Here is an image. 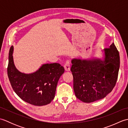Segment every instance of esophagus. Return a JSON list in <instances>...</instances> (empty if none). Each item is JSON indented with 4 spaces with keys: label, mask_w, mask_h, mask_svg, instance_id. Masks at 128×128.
<instances>
[{
    "label": "esophagus",
    "mask_w": 128,
    "mask_h": 128,
    "mask_svg": "<svg viewBox=\"0 0 128 128\" xmlns=\"http://www.w3.org/2000/svg\"><path fill=\"white\" fill-rule=\"evenodd\" d=\"M70 62L69 60H68L66 61V63H65L64 64V69H65V70L66 72H68L70 70Z\"/></svg>",
    "instance_id": "obj_1"
}]
</instances>
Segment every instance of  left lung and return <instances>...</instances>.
Segmentation results:
<instances>
[{"instance_id": "8db88e82", "label": "left lung", "mask_w": 128, "mask_h": 128, "mask_svg": "<svg viewBox=\"0 0 128 128\" xmlns=\"http://www.w3.org/2000/svg\"><path fill=\"white\" fill-rule=\"evenodd\" d=\"M104 58L72 59L71 72L75 96L85 103L102 99L112 91L120 66L119 52L113 43L104 49Z\"/></svg>"}]
</instances>
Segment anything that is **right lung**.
<instances>
[{
	"label": "right lung",
	"mask_w": 128,
	"mask_h": 128,
	"mask_svg": "<svg viewBox=\"0 0 128 128\" xmlns=\"http://www.w3.org/2000/svg\"><path fill=\"white\" fill-rule=\"evenodd\" d=\"M14 47H10L8 76L12 88L18 96L30 104L41 106L50 103L55 97L57 84L64 72L58 63L43 64L31 74L19 72L13 60Z\"/></svg>",
	"instance_id": "add662e5"
}]
</instances>
